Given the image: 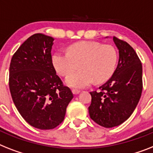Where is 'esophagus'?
<instances>
[{
  "label": "esophagus",
  "mask_w": 153,
  "mask_h": 153,
  "mask_svg": "<svg viewBox=\"0 0 153 153\" xmlns=\"http://www.w3.org/2000/svg\"><path fill=\"white\" fill-rule=\"evenodd\" d=\"M72 91H73V93H74V94H79V92H80V91L78 90V89H73V90H72Z\"/></svg>",
  "instance_id": "esophagus-1"
}]
</instances>
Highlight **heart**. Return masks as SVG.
I'll use <instances>...</instances> for the list:
<instances>
[{"label":"heart","mask_w":153,"mask_h":153,"mask_svg":"<svg viewBox=\"0 0 153 153\" xmlns=\"http://www.w3.org/2000/svg\"><path fill=\"white\" fill-rule=\"evenodd\" d=\"M52 64L61 76H67L80 65L81 70L68 76L65 83L70 87L83 88L95 80L102 83L113 76L118 61V53L112 45L96 41H79L68 48L67 52L56 51Z\"/></svg>","instance_id":"1"}]
</instances>
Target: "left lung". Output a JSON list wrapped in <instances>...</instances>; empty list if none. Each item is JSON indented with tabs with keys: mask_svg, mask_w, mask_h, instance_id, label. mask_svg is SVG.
Returning a JSON list of instances; mask_svg holds the SVG:
<instances>
[{
	"mask_svg": "<svg viewBox=\"0 0 153 153\" xmlns=\"http://www.w3.org/2000/svg\"><path fill=\"white\" fill-rule=\"evenodd\" d=\"M119 50V62L113 76L99 90L90 92L91 119L102 127H117L127 120L142 95V65L134 48L126 41L113 37Z\"/></svg>",
	"mask_w": 153,
	"mask_h": 153,
	"instance_id": "8db88e82",
	"label": "left lung"
}]
</instances>
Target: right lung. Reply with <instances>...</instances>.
<instances>
[{
  "label": "right lung",
  "mask_w": 153,
  "mask_h": 153,
  "mask_svg": "<svg viewBox=\"0 0 153 153\" xmlns=\"http://www.w3.org/2000/svg\"><path fill=\"white\" fill-rule=\"evenodd\" d=\"M53 40L45 34L32 35L14 54L9 67L14 104L29 124L40 130L58 127L74 98L53 66Z\"/></svg>",
  "instance_id": "add662e5"
}]
</instances>
